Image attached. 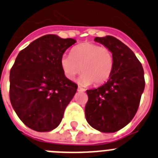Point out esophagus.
I'll return each mask as SVG.
<instances>
[{"label": "esophagus", "mask_w": 158, "mask_h": 158, "mask_svg": "<svg viewBox=\"0 0 158 158\" xmlns=\"http://www.w3.org/2000/svg\"><path fill=\"white\" fill-rule=\"evenodd\" d=\"M77 90H78V92H85V89L83 88H81V87H78V89H77Z\"/></svg>", "instance_id": "esophagus-1"}]
</instances>
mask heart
<instances>
[{
    "label": "heart",
    "mask_w": 158,
    "mask_h": 158,
    "mask_svg": "<svg viewBox=\"0 0 158 158\" xmlns=\"http://www.w3.org/2000/svg\"><path fill=\"white\" fill-rule=\"evenodd\" d=\"M60 63L68 79H74L81 71L83 74L79 79L80 84L87 86L94 83L101 85L110 79L114 58L110 48L93 43H83L73 48L70 55H63Z\"/></svg>",
    "instance_id": "heart-1"
}]
</instances>
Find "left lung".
Segmentation results:
<instances>
[{"label": "left lung", "mask_w": 158, "mask_h": 158, "mask_svg": "<svg viewBox=\"0 0 158 158\" xmlns=\"http://www.w3.org/2000/svg\"><path fill=\"white\" fill-rule=\"evenodd\" d=\"M94 40L111 50L114 66L106 83L87 90L85 117L96 130L113 133L127 125L136 114L145 86L144 73L134 52L119 40L106 35Z\"/></svg>", "instance_id": "8db88e82"}]
</instances>
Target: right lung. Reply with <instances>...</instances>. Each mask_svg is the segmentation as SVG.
I'll return each instance as SVG.
<instances>
[{
    "instance_id": "obj_1",
    "label": "right lung",
    "mask_w": 158,
    "mask_h": 158,
    "mask_svg": "<svg viewBox=\"0 0 158 158\" xmlns=\"http://www.w3.org/2000/svg\"><path fill=\"white\" fill-rule=\"evenodd\" d=\"M57 35L40 37L19 52L10 74V99L27 127L50 131L58 127L77 91L61 67V58L75 44Z\"/></svg>"
}]
</instances>
